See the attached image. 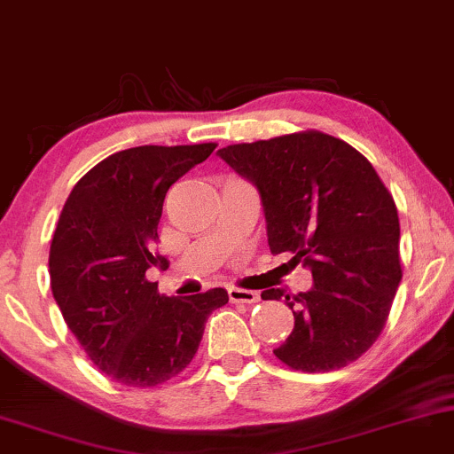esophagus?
<instances>
[{"instance_id":"34e87169","label":"esophagus","mask_w":454,"mask_h":454,"mask_svg":"<svg viewBox=\"0 0 454 454\" xmlns=\"http://www.w3.org/2000/svg\"><path fill=\"white\" fill-rule=\"evenodd\" d=\"M228 298H231V302H245V304H254L260 300L258 292H251V289H241V287H228Z\"/></svg>"}]
</instances>
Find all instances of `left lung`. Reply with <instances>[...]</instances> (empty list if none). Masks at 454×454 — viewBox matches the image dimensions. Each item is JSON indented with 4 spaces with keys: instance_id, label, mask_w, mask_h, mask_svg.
Here are the masks:
<instances>
[{
    "instance_id": "obj_1",
    "label": "left lung",
    "mask_w": 454,
    "mask_h": 454,
    "mask_svg": "<svg viewBox=\"0 0 454 454\" xmlns=\"http://www.w3.org/2000/svg\"><path fill=\"white\" fill-rule=\"evenodd\" d=\"M217 154L258 188L272 254H292L313 272L309 292H262V300L286 298L294 313L277 357L310 374L362 357L383 332L402 281L397 207L368 158L319 130Z\"/></svg>"
}]
</instances>
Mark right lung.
I'll list each match as a JSON object with an SVG mask.
<instances>
[{"mask_svg": "<svg viewBox=\"0 0 454 454\" xmlns=\"http://www.w3.org/2000/svg\"><path fill=\"white\" fill-rule=\"evenodd\" d=\"M215 144L139 145L116 152L71 190L51 243V287L90 362L127 387H156L192 362L222 287L185 298L147 281L167 190Z\"/></svg>", "mask_w": 454, "mask_h": 454, "instance_id": "right-lung-1", "label": "right lung"}]
</instances>
